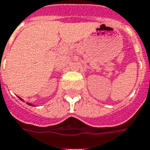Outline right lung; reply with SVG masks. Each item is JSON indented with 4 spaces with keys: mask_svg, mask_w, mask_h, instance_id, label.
Returning <instances> with one entry per match:
<instances>
[{
    "mask_svg": "<svg viewBox=\"0 0 150 150\" xmlns=\"http://www.w3.org/2000/svg\"><path fill=\"white\" fill-rule=\"evenodd\" d=\"M29 105H31V104H29Z\"/></svg>",
    "mask_w": 150,
    "mask_h": 150,
    "instance_id": "right-lung-1",
    "label": "right lung"
}]
</instances>
